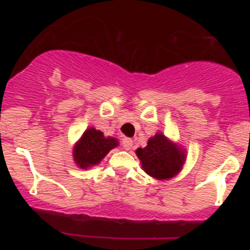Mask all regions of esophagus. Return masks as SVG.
Wrapping results in <instances>:
<instances>
[{"label": "esophagus", "mask_w": 250, "mask_h": 250, "mask_svg": "<svg viewBox=\"0 0 250 250\" xmlns=\"http://www.w3.org/2000/svg\"><path fill=\"white\" fill-rule=\"evenodd\" d=\"M122 146L125 150H129V149H131V147H133V140L125 137V139L122 140Z\"/></svg>", "instance_id": "obj_1"}]
</instances>
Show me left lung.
Instances as JSON below:
<instances>
[{"label":"left lung","mask_w":250,"mask_h":250,"mask_svg":"<svg viewBox=\"0 0 250 250\" xmlns=\"http://www.w3.org/2000/svg\"><path fill=\"white\" fill-rule=\"evenodd\" d=\"M141 167L156 180H170L182 170L187 160V150L161 131L148 140L145 148L135 150Z\"/></svg>","instance_id":"8db88e82"}]
</instances>
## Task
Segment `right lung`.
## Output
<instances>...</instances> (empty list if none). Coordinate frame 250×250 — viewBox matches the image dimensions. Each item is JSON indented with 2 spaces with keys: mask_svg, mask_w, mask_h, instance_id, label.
Listing matches in <instances>:
<instances>
[{
  "mask_svg": "<svg viewBox=\"0 0 250 250\" xmlns=\"http://www.w3.org/2000/svg\"><path fill=\"white\" fill-rule=\"evenodd\" d=\"M119 140L104 136L101 130L94 127L85 129L73 148V159L81 169L93 168L107 156L111 149L119 147Z\"/></svg>",
  "mask_w": 250,
  "mask_h": 250,
  "instance_id": "right-lung-1",
  "label": "right lung"
}]
</instances>
